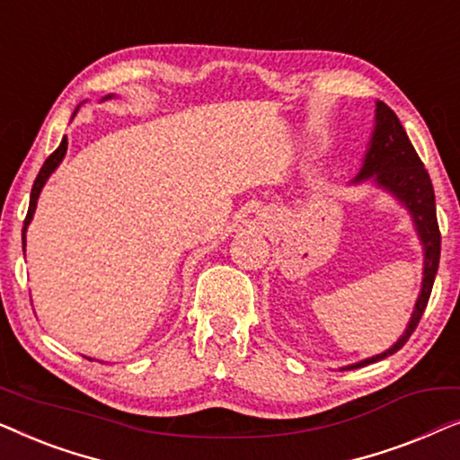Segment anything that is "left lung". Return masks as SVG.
I'll use <instances>...</instances> for the list:
<instances>
[{
    "label": "left lung",
    "instance_id": "1",
    "mask_svg": "<svg viewBox=\"0 0 460 460\" xmlns=\"http://www.w3.org/2000/svg\"><path fill=\"white\" fill-rule=\"evenodd\" d=\"M364 180H373L376 186L385 188L392 192L402 205L411 211L414 228L419 232L420 243H423V285H420V293L417 304H414V312L411 323H408L404 335L395 341L387 351L379 356L367 358V360L345 367L348 370L367 367L383 358L392 356L404 345L411 335L417 329L420 316H423L427 301H429L433 280L438 274L439 263V249H442V236H439V226L436 216V194H433V186L429 180V173L419 159L417 150L408 140L404 128H402L400 119L395 112L389 109L385 102H376L375 109V131L370 137V148L364 156L360 173L356 175L354 184Z\"/></svg>",
    "mask_w": 460,
    "mask_h": 460
}]
</instances>
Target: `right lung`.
I'll return each mask as SVG.
<instances>
[{"label":"right lung","instance_id":"right-lung-1","mask_svg":"<svg viewBox=\"0 0 460 460\" xmlns=\"http://www.w3.org/2000/svg\"><path fill=\"white\" fill-rule=\"evenodd\" d=\"M106 98H112V96H106ZM106 98H104V100H106ZM73 115H75V112H73ZM66 144H68V142H66V136H65V137H62L60 146L56 148L52 155L48 156L46 163H43L41 169H40V173H37L35 184H33V190H31L29 211H27V217H24V228H22V249H24V232H27V226L31 224V219H33V213H35V207H37V199H40L41 188H43V184H46V181H48L49 175L54 173V169L60 165V161L65 159V155H66Z\"/></svg>","mask_w":460,"mask_h":460}]
</instances>
